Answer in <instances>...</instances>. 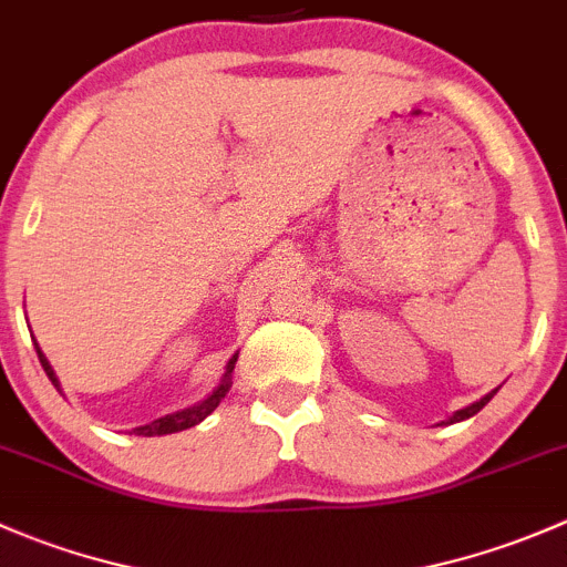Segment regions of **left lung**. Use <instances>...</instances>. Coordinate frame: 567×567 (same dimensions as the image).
<instances>
[{
	"instance_id": "left-lung-1",
	"label": "left lung",
	"mask_w": 567,
	"mask_h": 567,
	"mask_svg": "<svg viewBox=\"0 0 567 567\" xmlns=\"http://www.w3.org/2000/svg\"><path fill=\"white\" fill-rule=\"evenodd\" d=\"M496 392H499V386H496V390H491L488 394H483V398H480V400H474V403H472V405H466V409L455 411V414H453V416H450V420H444V422H442V425H453V422H463V420H468V416H474V414H477V411H480V409H483V405H485V403H488V400H491V398H494V394H496Z\"/></svg>"
}]
</instances>
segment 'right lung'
Wrapping results in <instances>:
<instances>
[{"instance_id": "add662e5", "label": "right lung", "mask_w": 567, "mask_h": 567, "mask_svg": "<svg viewBox=\"0 0 567 567\" xmlns=\"http://www.w3.org/2000/svg\"><path fill=\"white\" fill-rule=\"evenodd\" d=\"M32 340H35V337H32ZM35 351H38L40 364H43L45 375H49V381H51V384L56 386V390H60V379H56L54 368H51V364H49V359H45V353L40 351L38 342H35ZM236 362H238V353H233L230 362L225 364V373H221L219 384L214 386V392H210L208 398L199 400V403H194V405H188V409L175 411V414L158 416V420H153L151 425H140V427H134L136 436H167V433H177V431H186V427L199 425V422H203L205 416H208L210 411H214L216 405L221 403V400H225V394L230 392V384H233V370H236ZM60 392H62V390H60Z\"/></svg>"}]
</instances>
